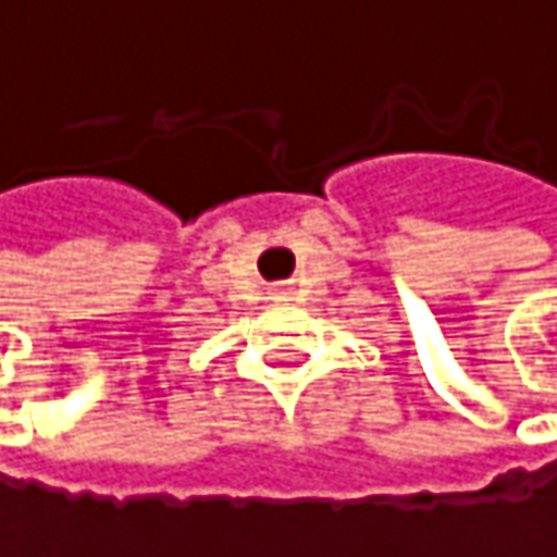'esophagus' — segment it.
I'll list each match as a JSON object with an SVG mask.
<instances>
[{"label":"esophagus","instance_id":"34e87169","mask_svg":"<svg viewBox=\"0 0 557 557\" xmlns=\"http://www.w3.org/2000/svg\"><path fill=\"white\" fill-rule=\"evenodd\" d=\"M293 296V289L286 286V283H277V286H271V299H277V302H286Z\"/></svg>","mask_w":557,"mask_h":557}]
</instances>
